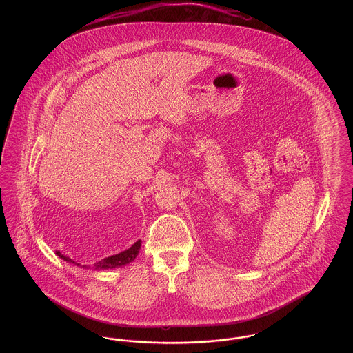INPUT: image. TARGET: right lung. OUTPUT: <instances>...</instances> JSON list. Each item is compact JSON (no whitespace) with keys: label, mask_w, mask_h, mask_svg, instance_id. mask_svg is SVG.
<instances>
[{"label":"right lung","mask_w":353,"mask_h":353,"mask_svg":"<svg viewBox=\"0 0 353 353\" xmlns=\"http://www.w3.org/2000/svg\"><path fill=\"white\" fill-rule=\"evenodd\" d=\"M140 248H141V241H137V242H134V245H132L130 249H127V250H124V252H119V254H115V255L103 258L99 262L94 263L92 266H85V265L82 266L81 263H77L74 259H71L68 255L62 254L59 250H57L55 254H57L61 259L66 261L70 265H74V266H79V268H83V269H90V268H91V269L94 270H108L117 269V268H121V266H125V265L131 263L132 261H134V258L137 256L139 252H140Z\"/></svg>","instance_id":"obj_1"}]
</instances>
